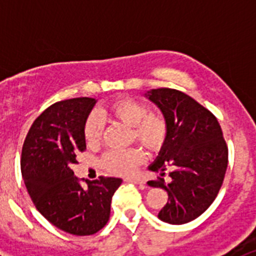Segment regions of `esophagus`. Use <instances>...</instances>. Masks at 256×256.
<instances>
[{
  "label": "esophagus",
  "instance_id": "obj_1",
  "mask_svg": "<svg viewBox=\"0 0 256 256\" xmlns=\"http://www.w3.org/2000/svg\"><path fill=\"white\" fill-rule=\"evenodd\" d=\"M126 182H133L136 184H140V186H144V180L141 178H126Z\"/></svg>",
  "mask_w": 256,
  "mask_h": 256
}]
</instances>
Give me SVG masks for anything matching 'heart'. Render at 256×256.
<instances>
[{
  "label": "heart",
  "mask_w": 256,
  "mask_h": 256,
  "mask_svg": "<svg viewBox=\"0 0 256 256\" xmlns=\"http://www.w3.org/2000/svg\"><path fill=\"white\" fill-rule=\"evenodd\" d=\"M101 116L114 118L116 120L133 128V137L141 142L150 151H158L164 146L168 138V120L160 112H148V108L144 102L134 98H120L112 102L108 108L100 112H92L84 126V140L88 146L96 148L102 136ZM144 155L140 148L112 150L105 154L102 164L108 172L120 176H130L137 166L142 164Z\"/></svg>",
  "instance_id": "obj_1"
}]
</instances>
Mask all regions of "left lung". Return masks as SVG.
<instances>
[{
	"instance_id": "left-lung-1",
	"label": "left lung",
	"mask_w": 256,
	"mask_h": 256,
	"mask_svg": "<svg viewBox=\"0 0 256 256\" xmlns=\"http://www.w3.org/2000/svg\"><path fill=\"white\" fill-rule=\"evenodd\" d=\"M168 120L169 133L148 169L164 177L148 186L168 192V202L158 214L169 224H184L200 216L216 200L224 180L228 148L216 118L188 94L158 88L144 94Z\"/></svg>"
}]
</instances>
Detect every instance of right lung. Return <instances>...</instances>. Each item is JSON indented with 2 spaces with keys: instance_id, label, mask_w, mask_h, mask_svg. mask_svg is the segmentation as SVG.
I'll list each match as a JSON object with an SVG mask.
<instances>
[{
  "instance_id": "right-lung-1",
  "label": "right lung",
  "mask_w": 256,
  "mask_h": 256,
  "mask_svg": "<svg viewBox=\"0 0 256 256\" xmlns=\"http://www.w3.org/2000/svg\"><path fill=\"white\" fill-rule=\"evenodd\" d=\"M97 101L78 97L47 108L32 124L22 151V174L38 212L58 230L88 236L105 227L123 180L100 177L83 188L72 170L86 150L84 126Z\"/></svg>"
}]
</instances>
